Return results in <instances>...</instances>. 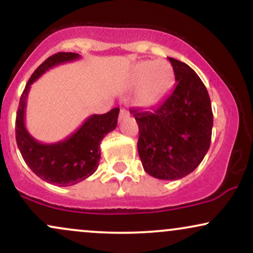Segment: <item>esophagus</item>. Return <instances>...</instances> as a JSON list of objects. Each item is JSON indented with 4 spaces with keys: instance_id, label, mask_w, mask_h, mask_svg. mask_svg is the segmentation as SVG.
<instances>
[{
    "instance_id": "obj_1",
    "label": "esophagus",
    "mask_w": 253,
    "mask_h": 253,
    "mask_svg": "<svg viewBox=\"0 0 253 253\" xmlns=\"http://www.w3.org/2000/svg\"><path fill=\"white\" fill-rule=\"evenodd\" d=\"M128 115H129L128 110L123 108V109L120 110V114H119V120L123 121V120H125V119H126V118H128Z\"/></svg>"
}]
</instances>
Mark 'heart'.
I'll return each instance as SVG.
<instances>
[{
    "instance_id": "b5f03b06",
    "label": "heart",
    "mask_w": 253,
    "mask_h": 253,
    "mask_svg": "<svg viewBox=\"0 0 253 253\" xmlns=\"http://www.w3.org/2000/svg\"><path fill=\"white\" fill-rule=\"evenodd\" d=\"M172 70L162 62H141L130 69L127 88L136 89L134 103L139 107H152L158 103L169 89Z\"/></svg>"
}]
</instances>
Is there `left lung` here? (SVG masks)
<instances>
[{
	"label": "left lung",
	"mask_w": 253,
	"mask_h": 253,
	"mask_svg": "<svg viewBox=\"0 0 253 253\" xmlns=\"http://www.w3.org/2000/svg\"><path fill=\"white\" fill-rule=\"evenodd\" d=\"M177 84L150 112L130 109L139 126L138 153L144 170L158 179H179L199 167L210 150L213 113L201 78L169 58Z\"/></svg>",
	"instance_id": "1"
}]
</instances>
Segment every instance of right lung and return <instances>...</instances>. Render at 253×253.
<instances>
[{
	"label": "right lung",
	"instance_id": "1",
	"mask_svg": "<svg viewBox=\"0 0 253 253\" xmlns=\"http://www.w3.org/2000/svg\"><path fill=\"white\" fill-rule=\"evenodd\" d=\"M80 58V54L72 52H58L48 57L28 80L16 113L15 136L22 158L38 177L59 187L82 182L96 171L101 158V140L117 128L120 112L114 108L106 114L90 115L72 134L53 144L40 143L30 134L25 118L31 85L50 69Z\"/></svg>",
	"mask_w": 253,
	"mask_h": 253
}]
</instances>
